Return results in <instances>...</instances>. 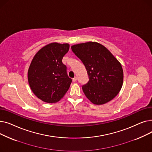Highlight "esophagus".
<instances>
[{
  "label": "esophagus",
  "instance_id": "1",
  "mask_svg": "<svg viewBox=\"0 0 152 152\" xmlns=\"http://www.w3.org/2000/svg\"><path fill=\"white\" fill-rule=\"evenodd\" d=\"M77 81V77H75L73 79V82H76Z\"/></svg>",
  "mask_w": 152,
  "mask_h": 152
}]
</instances>
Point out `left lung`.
Wrapping results in <instances>:
<instances>
[{"label":"left lung","mask_w":152,"mask_h":152,"mask_svg":"<svg viewBox=\"0 0 152 152\" xmlns=\"http://www.w3.org/2000/svg\"><path fill=\"white\" fill-rule=\"evenodd\" d=\"M73 52L84 65L89 80L83 91L95 105H103L113 99L123 83V70L109 50L96 42H87L71 46Z\"/></svg>","instance_id":"obj_1"}]
</instances>
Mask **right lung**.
Listing matches in <instances>:
<instances>
[{
    "instance_id": "right-lung-1",
    "label": "right lung",
    "mask_w": 152,
    "mask_h": 152,
    "mask_svg": "<svg viewBox=\"0 0 152 152\" xmlns=\"http://www.w3.org/2000/svg\"><path fill=\"white\" fill-rule=\"evenodd\" d=\"M69 48L67 43H50L40 49L31 61L28 71V83L31 91L43 102H58L69 88L72 79L62 63Z\"/></svg>"
}]
</instances>
